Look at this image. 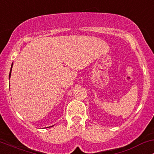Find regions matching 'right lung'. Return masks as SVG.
Segmentation results:
<instances>
[{
  "mask_svg": "<svg viewBox=\"0 0 154 154\" xmlns=\"http://www.w3.org/2000/svg\"><path fill=\"white\" fill-rule=\"evenodd\" d=\"M12 66H13V63H12V64H11V70H10V73H9V78H10V77H11V69H12ZM52 127V126H51Z\"/></svg>",
  "mask_w": 154,
  "mask_h": 154,
  "instance_id": "obj_1",
  "label": "right lung"
}]
</instances>
